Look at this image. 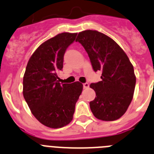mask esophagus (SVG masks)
Listing matches in <instances>:
<instances>
[{
    "label": "esophagus",
    "instance_id": "obj_1",
    "mask_svg": "<svg viewBox=\"0 0 154 154\" xmlns=\"http://www.w3.org/2000/svg\"><path fill=\"white\" fill-rule=\"evenodd\" d=\"M89 87V85L88 82H85V83H83V88L84 89H88Z\"/></svg>",
    "mask_w": 154,
    "mask_h": 154
}]
</instances>
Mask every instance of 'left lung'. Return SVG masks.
I'll return each instance as SVG.
<instances>
[{
    "mask_svg": "<svg viewBox=\"0 0 154 154\" xmlns=\"http://www.w3.org/2000/svg\"><path fill=\"white\" fill-rule=\"evenodd\" d=\"M76 42L86 51L93 70L102 72V81L90 84L96 92V98L89 103L91 111L101 120L119 119L135 89L136 76L130 59L115 41L97 31H82Z\"/></svg>",
    "mask_w": 154,
    "mask_h": 154,
    "instance_id": "1",
    "label": "left lung"
}]
</instances>
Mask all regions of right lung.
I'll return each instance as SVG.
<instances>
[{
	"mask_svg": "<svg viewBox=\"0 0 154 154\" xmlns=\"http://www.w3.org/2000/svg\"><path fill=\"white\" fill-rule=\"evenodd\" d=\"M77 34L64 32L42 43L31 55L23 78V95L38 120L50 128H61L72 120L82 84L58 82L64 55Z\"/></svg>",
	"mask_w": 154,
	"mask_h": 154,
	"instance_id": "add662e5",
	"label": "right lung"
}]
</instances>
